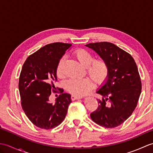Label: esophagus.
Here are the masks:
<instances>
[{"label":"esophagus","mask_w":153,"mask_h":153,"mask_svg":"<svg viewBox=\"0 0 153 153\" xmlns=\"http://www.w3.org/2000/svg\"><path fill=\"white\" fill-rule=\"evenodd\" d=\"M83 97L82 96H76V95H71V100H75L79 99H82Z\"/></svg>","instance_id":"esophagus-1"}]
</instances>
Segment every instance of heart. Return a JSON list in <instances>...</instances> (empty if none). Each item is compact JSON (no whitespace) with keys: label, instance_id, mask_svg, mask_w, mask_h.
<instances>
[{"label":"heart","instance_id":"heart-1","mask_svg":"<svg viewBox=\"0 0 153 153\" xmlns=\"http://www.w3.org/2000/svg\"><path fill=\"white\" fill-rule=\"evenodd\" d=\"M74 56L86 67L87 74L97 84H102L105 82L109 73V68L106 60L103 58H95L93 55L85 49L79 48L73 53ZM65 58L62 57L56 68V74L59 77L63 76V64ZM68 92L75 95H83L93 88V83L88 77L81 79H71L66 83Z\"/></svg>","mask_w":153,"mask_h":153}]
</instances>
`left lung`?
Instances as JSON below:
<instances>
[{"instance_id": "8db88e82", "label": "left lung", "mask_w": 153, "mask_h": 153, "mask_svg": "<svg viewBox=\"0 0 153 153\" xmlns=\"http://www.w3.org/2000/svg\"><path fill=\"white\" fill-rule=\"evenodd\" d=\"M106 60L109 73L105 85L97 93L102 97L99 106L91 114L97 124L113 128L124 122L137 106L141 92V81L138 68L131 54L109 42L89 43Z\"/></svg>"}]
</instances>
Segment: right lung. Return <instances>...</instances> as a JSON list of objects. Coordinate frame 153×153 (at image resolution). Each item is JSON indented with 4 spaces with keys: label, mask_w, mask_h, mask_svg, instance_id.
I'll return each mask as SVG.
<instances>
[{
    "label": "right lung",
    "mask_w": 153,
    "mask_h": 153,
    "mask_svg": "<svg viewBox=\"0 0 153 153\" xmlns=\"http://www.w3.org/2000/svg\"><path fill=\"white\" fill-rule=\"evenodd\" d=\"M71 44L54 43L45 45L30 55L23 65L19 78L22 108L29 120L41 129H50L60 125L65 118L71 95L56 88V68L65 51ZM59 89L61 94L56 102L48 98Z\"/></svg>",
    "instance_id": "obj_1"
}]
</instances>
